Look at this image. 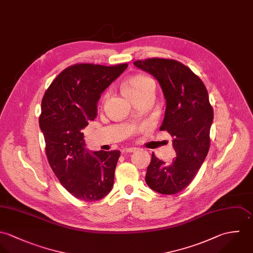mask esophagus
Here are the masks:
<instances>
[{"label": "esophagus", "instance_id": "obj_1", "mask_svg": "<svg viewBox=\"0 0 253 253\" xmlns=\"http://www.w3.org/2000/svg\"><path fill=\"white\" fill-rule=\"evenodd\" d=\"M139 149L138 148H135V147H130V148H127L125 149V152H134L136 151H138Z\"/></svg>", "mask_w": 253, "mask_h": 253}]
</instances>
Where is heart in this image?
Here are the masks:
<instances>
[{
	"label": "heart",
	"mask_w": 253,
	"mask_h": 253,
	"mask_svg": "<svg viewBox=\"0 0 253 253\" xmlns=\"http://www.w3.org/2000/svg\"><path fill=\"white\" fill-rule=\"evenodd\" d=\"M154 87L152 79L145 75H136L129 78L123 85V93L133 100L138 96H142L148 93Z\"/></svg>",
	"instance_id": "heart-1"
}]
</instances>
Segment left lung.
<instances>
[{
  "mask_svg": "<svg viewBox=\"0 0 253 253\" xmlns=\"http://www.w3.org/2000/svg\"><path fill=\"white\" fill-rule=\"evenodd\" d=\"M134 64L158 81L166 108L160 130L173 139L177 157L170 163L152 153L146 183L162 195H175L188 187L201 168L210 146L213 109L201 78L175 59L148 58Z\"/></svg>",
  "mask_w": 253,
  "mask_h": 253,
  "instance_id": "1",
  "label": "left lung"
}]
</instances>
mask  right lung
<instances>
[{
	"instance_id": "obj_1",
	"label": "right lung",
	"mask_w": 253,
	"mask_h": 253,
	"mask_svg": "<svg viewBox=\"0 0 253 253\" xmlns=\"http://www.w3.org/2000/svg\"><path fill=\"white\" fill-rule=\"evenodd\" d=\"M127 66L71 65L57 75L43 97L39 125L48 161L60 184L80 201H99L112 189L120 152L91 153L82 130L97 117L101 93Z\"/></svg>"
}]
</instances>
